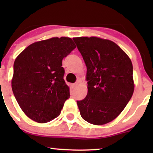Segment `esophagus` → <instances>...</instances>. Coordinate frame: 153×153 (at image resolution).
<instances>
[{"label":"esophagus","instance_id":"obj_1","mask_svg":"<svg viewBox=\"0 0 153 153\" xmlns=\"http://www.w3.org/2000/svg\"><path fill=\"white\" fill-rule=\"evenodd\" d=\"M77 86H78V83H73V84H71V88L73 89H75Z\"/></svg>","mask_w":153,"mask_h":153}]
</instances>
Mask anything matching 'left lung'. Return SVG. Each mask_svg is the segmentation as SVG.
Masks as SVG:
<instances>
[{"instance_id": "1", "label": "left lung", "mask_w": 153, "mask_h": 153, "mask_svg": "<svg viewBox=\"0 0 153 153\" xmlns=\"http://www.w3.org/2000/svg\"><path fill=\"white\" fill-rule=\"evenodd\" d=\"M73 39L87 68V96L77 101L80 115L94 125L107 124L122 113L132 96V63L111 40L96 36Z\"/></svg>"}]
</instances>
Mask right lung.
Returning a JSON list of instances; mask_svg holds the SVG:
<instances>
[{
	"instance_id": "add662e5",
	"label": "right lung",
	"mask_w": 153,
	"mask_h": 153,
	"mask_svg": "<svg viewBox=\"0 0 153 153\" xmlns=\"http://www.w3.org/2000/svg\"><path fill=\"white\" fill-rule=\"evenodd\" d=\"M75 47L71 38L52 37L31 44L16 58L12 91L22 110L33 121L46 123L60 114L70 98L62 59Z\"/></svg>"
}]
</instances>
